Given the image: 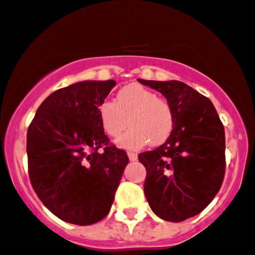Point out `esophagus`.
Masks as SVG:
<instances>
[{
    "label": "esophagus",
    "instance_id": "34e87169",
    "mask_svg": "<svg viewBox=\"0 0 255 255\" xmlns=\"http://www.w3.org/2000/svg\"><path fill=\"white\" fill-rule=\"evenodd\" d=\"M128 158H129V160L134 162V160H137L138 154H137V153H134V152H128Z\"/></svg>",
    "mask_w": 255,
    "mask_h": 255
}]
</instances>
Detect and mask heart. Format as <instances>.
<instances>
[{
	"mask_svg": "<svg viewBox=\"0 0 255 255\" xmlns=\"http://www.w3.org/2000/svg\"><path fill=\"white\" fill-rule=\"evenodd\" d=\"M98 117L103 130L112 138H120V145L137 149L149 142L163 144L174 129V112L169 101L157 97L153 91L138 83L121 88L116 102L103 101L98 106Z\"/></svg>",
	"mask_w": 255,
	"mask_h": 255,
	"instance_id": "heart-1",
	"label": "heart"
}]
</instances>
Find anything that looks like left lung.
Returning <instances> with one entry per match:
<instances>
[{
  "instance_id": "8db88e82",
  "label": "left lung",
  "mask_w": 255,
  "mask_h": 255,
  "mask_svg": "<svg viewBox=\"0 0 255 255\" xmlns=\"http://www.w3.org/2000/svg\"><path fill=\"white\" fill-rule=\"evenodd\" d=\"M172 105L174 129L154 150L139 153L144 194L152 211L168 222L197 216L219 192L226 174V134L213 103L179 81H145Z\"/></svg>"
}]
</instances>
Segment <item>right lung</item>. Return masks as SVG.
<instances>
[{
    "mask_svg": "<svg viewBox=\"0 0 255 255\" xmlns=\"http://www.w3.org/2000/svg\"><path fill=\"white\" fill-rule=\"evenodd\" d=\"M116 81H85L54 91L27 130L32 188L56 217L90 226L110 213L128 163L105 134L98 106Z\"/></svg>",
    "mask_w": 255,
    "mask_h": 255,
    "instance_id": "right-lung-1",
    "label": "right lung"
}]
</instances>
